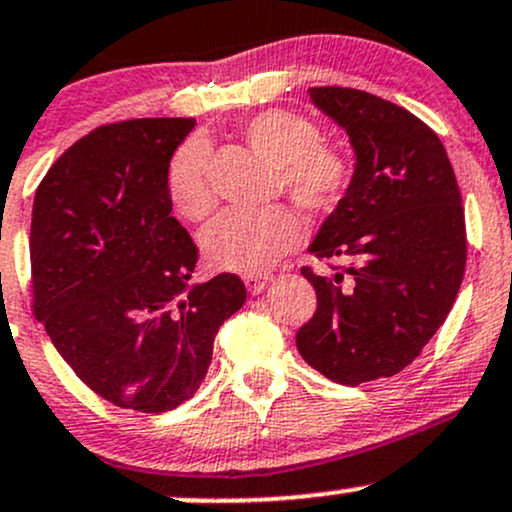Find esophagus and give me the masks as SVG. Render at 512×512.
I'll use <instances>...</instances> for the list:
<instances>
[{"instance_id": "1", "label": "esophagus", "mask_w": 512, "mask_h": 512, "mask_svg": "<svg viewBox=\"0 0 512 512\" xmlns=\"http://www.w3.org/2000/svg\"><path fill=\"white\" fill-rule=\"evenodd\" d=\"M269 279H272L269 274H247L245 277L247 291H250V294H262V291L267 289Z\"/></svg>"}]
</instances>
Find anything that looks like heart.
I'll return each mask as SVG.
<instances>
[{"label":"heart","instance_id":"heart-1","mask_svg":"<svg viewBox=\"0 0 512 512\" xmlns=\"http://www.w3.org/2000/svg\"><path fill=\"white\" fill-rule=\"evenodd\" d=\"M245 143L274 165L277 189L311 216H328L347 199L355 162L340 145L320 140L323 133L306 116L289 109H267L240 128ZM211 150L201 138L179 145L167 165V194L179 216L201 221L216 204ZM303 226L286 206L260 211H223L201 233V250L216 269L240 274L265 272L279 257L296 250Z\"/></svg>","mask_w":512,"mask_h":512}]
</instances>
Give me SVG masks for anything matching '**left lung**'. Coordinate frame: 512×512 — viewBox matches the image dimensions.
<instances>
[{
  "label": "left lung",
  "instance_id": "obj_1",
  "mask_svg": "<svg viewBox=\"0 0 512 512\" xmlns=\"http://www.w3.org/2000/svg\"><path fill=\"white\" fill-rule=\"evenodd\" d=\"M308 92L345 128L357 165L350 194L308 247L347 265L333 277L301 267L318 306L296 347L330 381L357 386L403 372L445 323L466 267L464 206L428 123L362 89Z\"/></svg>",
  "mask_w": 512,
  "mask_h": 512
}]
</instances>
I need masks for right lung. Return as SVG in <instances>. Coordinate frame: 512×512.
Returning <instances> with one entry per match:
<instances>
[{
  "label": "right lung",
  "mask_w": 512,
  "mask_h": 512,
  "mask_svg": "<svg viewBox=\"0 0 512 512\" xmlns=\"http://www.w3.org/2000/svg\"><path fill=\"white\" fill-rule=\"evenodd\" d=\"M192 128L194 119L94 128L33 199V313L89 389L140 413L194 396L218 328L245 303L238 274L189 284L199 250L170 216L167 165Z\"/></svg>",
  "instance_id": "obj_1"
}]
</instances>
